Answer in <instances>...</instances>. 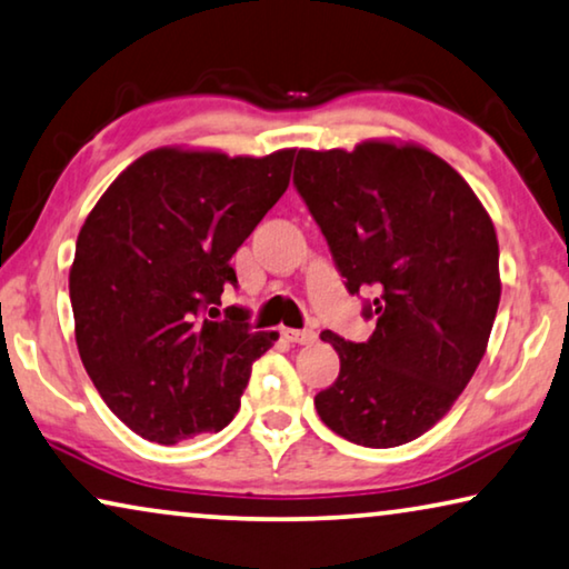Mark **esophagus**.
Here are the masks:
<instances>
[{"label":"esophagus","instance_id":"1","mask_svg":"<svg viewBox=\"0 0 569 569\" xmlns=\"http://www.w3.org/2000/svg\"><path fill=\"white\" fill-rule=\"evenodd\" d=\"M283 337L291 345H311V342H317V332H311V329H283Z\"/></svg>","mask_w":569,"mask_h":569}]
</instances>
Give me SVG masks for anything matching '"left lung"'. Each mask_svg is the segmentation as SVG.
<instances>
[{
  "mask_svg": "<svg viewBox=\"0 0 569 569\" xmlns=\"http://www.w3.org/2000/svg\"><path fill=\"white\" fill-rule=\"evenodd\" d=\"M293 186L350 293L372 291L368 342L321 332L339 376L321 421L362 447H398L452 409L486 355L501 301L498 240L468 181L419 146L299 150Z\"/></svg>",
  "mask_w": 569,
  "mask_h": 569,
  "instance_id": "1",
  "label": "left lung"
}]
</instances>
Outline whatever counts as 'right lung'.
<instances>
[{
    "label": "right lung",
    "mask_w": 569,
    "mask_h": 569,
    "mask_svg": "<svg viewBox=\"0 0 569 569\" xmlns=\"http://www.w3.org/2000/svg\"><path fill=\"white\" fill-rule=\"evenodd\" d=\"M293 150L266 158L160 148L114 178L76 240V345L134 435L176 445L234 419L250 368L278 339L222 307L232 256L283 197Z\"/></svg>",
    "instance_id": "obj_1"
}]
</instances>
